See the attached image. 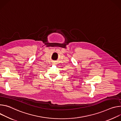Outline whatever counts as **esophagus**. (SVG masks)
I'll return each mask as SVG.
<instances>
[{
    "mask_svg": "<svg viewBox=\"0 0 121 121\" xmlns=\"http://www.w3.org/2000/svg\"><path fill=\"white\" fill-rule=\"evenodd\" d=\"M54 64H55V63H54Z\"/></svg>",
    "mask_w": 121,
    "mask_h": 121,
    "instance_id": "1",
    "label": "esophagus"
}]
</instances>
